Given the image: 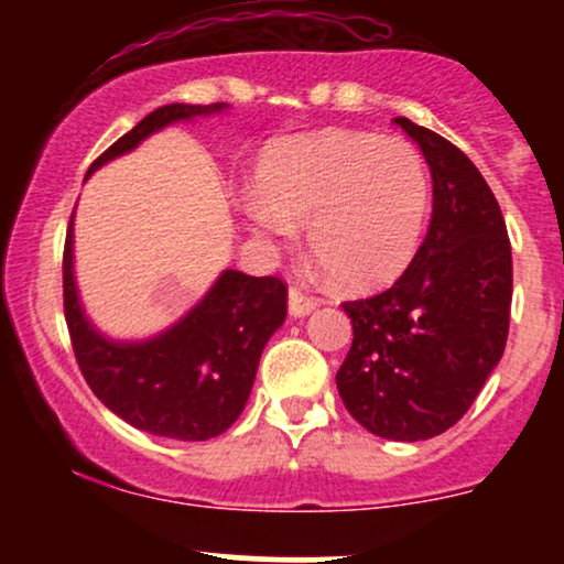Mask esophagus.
I'll return each instance as SVG.
<instances>
[{
    "label": "esophagus",
    "mask_w": 564,
    "mask_h": 564,
    "mask_svg": "<svg viewBox=\"0 0 564 564\" xmlns=\"http://www.w3.org/2000/svg\"><path fill=\"white\" fill-rule=\"evenodd\" d=\"M315 307H318V300H315V296L302 294L300 289L289 291V313L294 315V318H304V315L313 313Z\"/></svg>",
    "instance_id": "34e87169"
}]
</instances>
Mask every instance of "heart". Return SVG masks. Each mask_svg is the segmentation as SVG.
Masks as SVG:
<instances>
[{
    "instance_id": "heart-1",
    "label": "heart",
    "mask_w": 564,
    "mask_h": 564,
    "mask_svg": "<svg viewBox=\"0 0 564 564\" xmlns=\"http://www.w3.org/2000/svg\"><path fill=\"white\" fill-rule=\"evenodd\" d=\"M243 212L268 243H291L307 225L310 251L347 289L392 281L422 236L430 177L403 138L323 129L264 153Z\"/></svg>"
}]
</instances>
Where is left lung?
<instances>
[{
    "label": "left lung",
    "mask_w": 564,
    "mask_h": 564,
    "mask_svg": "<svg viewBox=\"0 0 564 564\" xmlns=\"http://www.w3.org/2000/svg\"><path fill=\"white\" fill-rule=\"evenodd\" d=\"M432 172V219L405 273L345 302L352 347L336 371L341 403L373 435L430 440L490 377L509 334L511 243L498 200L453 142L398 116Z\"/></svg>",
    "instance_id": "8db88e82"
}]
</instances>
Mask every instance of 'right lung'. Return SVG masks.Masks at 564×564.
<instances>
[{"instance_id": "obj_1", "label": "right lung", "mask_w": 564, "mask_h": 564, "mask_svg": "<svg viewBox=\"0 0 564 564\" xmlns=\"http://www.w3.org/2000/svg\"><path fill=\"white\" fill-rule=\"evenodd\" d=\"M228 102L156 108L89 166L87 177L134 151L148 134L196 116L223 113ZM286 283L225 270L196 307L151 339L116 341L84 315L74 278V215L63 249V307L89 390L134 430L172 440L223 435L241 416L268 339L286 321Z\"/></svg>"}]
</instances>
